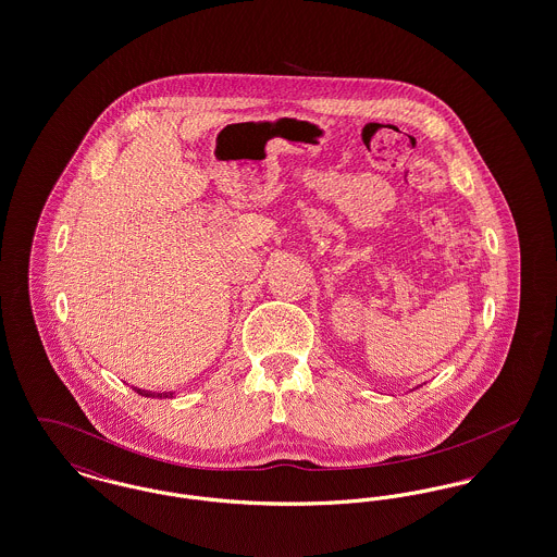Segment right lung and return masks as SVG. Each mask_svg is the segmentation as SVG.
<instances>
[{
  "mask_svg": "<svg viewBox=\"0 0 557 557\" xmlns=\"http://www.w3.org/2000/svg\"><path fill=\"white\" fill-rule=\"evenodd\" d=\"M135 391H137V395H141V397H152V398L173 397V393H150V391H141V388H135Z\"/></svg>",
  "mask_w": 557,
  "mask_h": 557,
  "instance_id": "add662e5",
  "label": "right lung"
}]
</instances>
